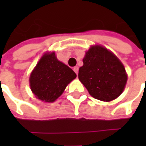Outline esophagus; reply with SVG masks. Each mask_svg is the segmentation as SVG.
Returning a JSON list of instances; mask_svg holds the SVG:
<instances>
[{
  "instance_id": "obj_1",
  "label": "esophagus",
  "mask_w": 146,
  "mask_h": 146,
  "mask_svg": "<svg viewBox=\"0 0 146 146\" xmlns=\"http://www.w3.org/2000/svg\"><path fill=\"white\" fill-rule=\"evenodd\" d=\"M73 71H74L76 74H78V71H79V68H78V66L73 67Z\"/></svg>"
}]
</instances>
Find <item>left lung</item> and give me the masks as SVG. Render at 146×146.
Wrapping results in <instances>:
<instances>
[{"mask_svg":"<svg viewBox=\"0 0 146 146\" xmlns=\"http://www.w3.org/2000/svg\"><path fill=\"white\" fill-rule=\"evenodd\" d=\"M78 77L93 98L103 102L116 99L125 88V68L112 51L101 45L92 46L83 59Z\"/></svg>","mask_w":146,"mask_h":146,"instance_id":"obj_1","label":"left lung"}]
</instances>
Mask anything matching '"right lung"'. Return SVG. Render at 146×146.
Wrapping results in <instances>:
<instances>
[{"mask_svg": "<svg viewBox=\"0 0 146 146\" xmlns=\"http://www.w3.org/2000/svg\"><path fill=\"white\" fill-rule=\"evenodd\" d=\"M76 77L72 69L58 60L54 52H48L42 56L30 74V88L36 98L53 102Z\"/></svg>", "mask_w": 146, "mask_h": 146, "instance_id": "obj_1", "label": "right lung"}]
</instances>
